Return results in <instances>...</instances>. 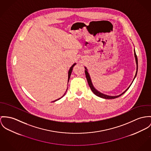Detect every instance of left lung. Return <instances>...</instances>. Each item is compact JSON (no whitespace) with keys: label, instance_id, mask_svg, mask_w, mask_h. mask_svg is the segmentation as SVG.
<instances>
[{"label":"left lung","instance_id":"obj_1","mask_svg":"<svg viewBox=\"0 0 151 151\" xmlns=\"http://www.w3.org/2000/svg\"><path fill=\"white\" fill-rule=\"evenodd\" d=\"M134 57H135L136 62V65H137V69H136V75H135V76H134V78L133 81L132 82L131 84L129 86V87H128V88H127L124 93H122L121 94H120V95H117V96H110V95H106V94H104V93H101V92L98 91L97 90H96V89L95 88V87H93V86L92 81H91V78H90V75H89V73H88V70L86 68V67H84L85 69H86V70H85V74H86V79H87V82H88V85H89V86H90V87L91 91H93V93L95 95H96V96H99V97H101V98H104V99H114V98H118V97L121 96L122 94H124V93H125V92L128 90V89H129V87H130V86L132 85V83L134 81L135 78L136 77L137 73V70H138V60H137V55H136L135 50H134Z\"/></svg>","mask_w":151,"mask_h":151}]
</instances>
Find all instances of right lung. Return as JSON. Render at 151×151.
<instances>
[{"mask_svg": "<svg viewBox=\"0 0 151 151\" xmlns=\"http://www.w3.org/2000/svg\"><path fill=\"white\" fill-rule=\"evenodd\" d=\"M76 65V63H75V64H73L72 66H71V67L70 68V70H69V71H68V81H69V80H70V75H71V73H72V70H73V67L75 66ZM65 94V93L63 95V96L61 97V98H63L64 96V95ZM61 98H59V99H57V100H56V101H53V102H55V101H58V100H59L60 99H61Z\"/></svg>", "mask_w": 151, "mask_h": 151, "instance_id": "obj_1", "label": "right lung"}]
</instances>
